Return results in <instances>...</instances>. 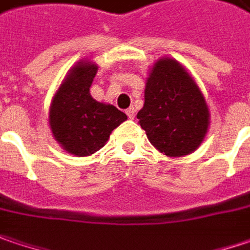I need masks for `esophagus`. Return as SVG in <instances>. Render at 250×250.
Returning <instances> with one entry per match:
<instances>
[{
  "mask_svg": "<svg viewBox=\"0 0 250 250\" xmlns=\"http://www.w3.org/2000/svg\"><path fill=\"white\" fill-rule=\"evenodd\" d=\"M135 112H136V111H135V108H133V106L128 108V109H126V115H128V118L129 119L135 118Z\"/></svg>",
  "mask_w": 250,
  "mask_h": 250,
  "instance_id": "esophagus-1",
  "label": "esophagus"
}]
</instances>
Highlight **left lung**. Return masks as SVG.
<instances>
[{"label": "left lung", "mask_w": 250, "mask_h": 250, "mask_svg": "<svg viewBox=\"0 0 250 250\" xmlns=\"http://www.w3.org/2000/svg\"><path fill=\"white\" fill-rule=\"evenodd\" d=\"M136 118L149 142L168 157L191 155L209 128V109L200 87L183 64L167 56L149 71Z\"/></svg>", "instance_id": "left-lung-1"}]
</instances>
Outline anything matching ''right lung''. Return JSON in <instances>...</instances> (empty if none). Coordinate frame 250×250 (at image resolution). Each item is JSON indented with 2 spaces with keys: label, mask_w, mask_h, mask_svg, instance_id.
I'll return each mask as SVG.
<instances>
[{
  "label": "right lung",
  "mask_w": 250,
  "mask_h": 250,
  "mask_svg": "<svg viewBox=\"0 0 250 250\" xmlns=\"http://www.w3.org/2000/svg\"><path fill=\"white\" fill-rule=\"evenodd\" d=\"M97 70L91 60H79L64 76L49 108L55 141L77 157L91 156L104 147L111 132L128 118L118 108L91 97L90 87Z\"/></svg>",
  "instance_id": "obj_1"
}]
</instances>
